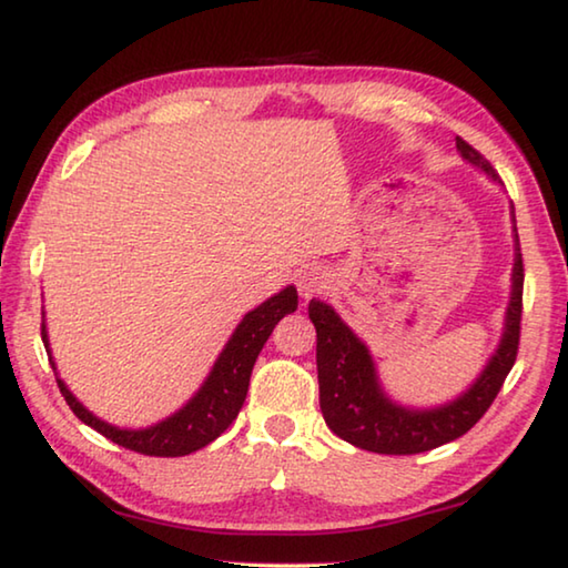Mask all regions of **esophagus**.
<instances>
[{
    "instance_id": "1",
    "label": "esophagus",
    "mask_w": 568,
    "mask_h": 568,
    "mask_svg": "<svg viewBox=\"0 0 568 568\" xmlns=\"http://www.w3.org/2000/svg\"><path fill=\"white\" fill-rule=\"evenodd\" d=\"M325 285H328V277H325L321 267H307V271H303L301 277H297V291H301L303 297H313L323 293Z\"/></svg>"
}]
</instances>
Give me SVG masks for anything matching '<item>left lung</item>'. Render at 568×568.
Here are the masks:
<instances>
[{"label":"left lung","mask_w":568,"mask_h":568,"mask_svg":"<svg viewBox=\"0 0 568 568\" xmlns=\"http://www.w3.org/2000/svg\"><path fill=\"white\" fill-rule=\"evenodd\" d=\"M456 148L468 162L498 180L496 170L464 138H456ZM524 311V257L516 235L514 293L506 313V331L501 345L480 378L458 400L434 410H408L390 403L378 386L376 368L365 345L355 338L331 305L311 301L307 315L318 333L315 361H318L321 410L328 428L348 444L386 456H410L438 448L456 440L484 418L491 408L504 381L511 373L521 341Z\"/></svg>","instance_id":"8db88e82"}]
</instances>
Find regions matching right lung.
Listing matches in <instances>:
<instances>
[{
    "label": "right lung",
    "instance_id": "right-lung-1",
    "mask_svg": "<svg viewBox=\"0 0 568 568\" xmlns=\"http://www.w3.org/2000/svg\"><path fill=\"white\" fill-rule=\"evenodd\" d=\"M297 307V293L295 287H285L283 293L273 295L271 301L257 305L255 311H250L243 323L237 325L233 338L227 341L225 351L220 353L217 363L213 365V373H210L205 386L197 390V396L192 398L185 408L178 410L175 416L168 420L158 423V426L145 428V430H122L114 428L110 423L94 418L92 413L77 400L70 390H67L64 383L57 378V386L67 400V406L82 423H88L98 434L110 438L112 444L122 448H130L134 454L145 456H187L195 454V450L205 448L207 444L223 434V430L237 418L240 408H243L247 386H250V373H253V365L257 353L263 351L265 341L271 338L273 328L283 315L293 313ZM42 343L44 348L50 351V343H47V331L42 323ZM50 363H52V353ZM54 368V363H52Z\"/></svg>",
    "mask_w": 568,
    "mask_h": 568
}]
</instances>
